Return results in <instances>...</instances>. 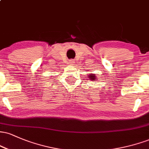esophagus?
I'll return each instance as SVG.
<instances>
[{"label":"esophagus","instance_id":"esophagus-1","mask_svg":"<svg viewBox=\"0 0 149 149\" xmlns=\"http://www.w3.org/2000/svg\"><path fill=\"white\" fill-rule=\"evenodd\" d=\"M69 62L70 65H73V64H74V63H75V61L73 60V59H70Z\"/></svg>","mask_w":149,"mask_h":149}]
</instances>
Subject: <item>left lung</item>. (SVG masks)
<instances>
[{"instance_id":"1","label":"left lung","mask_w":149,"mask_h":149,"mask_svg":"<svg viewBox=\"0 0 149 149\" xmlns=\"http://www.w3.org/2000/svg\"><path fill=\"white\" fill-rule=\"evenodd\" d=\"M88 78H90V80H97V76H96V75L95 74H92V73H90V75H89L88 76Z\"/></svg>"}]
</instances>
